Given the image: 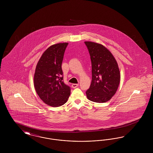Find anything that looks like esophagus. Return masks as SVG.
<instances>
[{
  "instance_id": "esophagus-1",
  "label": "esophagus",
  "mask_w": 153,
  "mask_h": 153,
  "mask_svg": "<svg viewBox=\"0 0 153 153\" xmlns=\"http://www.w3.org/2000/svg\"><path fill=\"white\" fill-rule=\"evenodd\" d=\"M79 86V84H73L72 85V87L73 88H76L77 87Z\"/></svg>"
}]
</instances>
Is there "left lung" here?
Listing matches in <instances>:
<instances>
[{"mask_svg":"<svg viewBox=\"0 0 153 153\" xmlns=\"http://www.w3.org/2000/svg\"><path fill=\"white\" fill-rule=\"evenodd\" d=\"M92 63V81L86 91L92 102H105L115 94L119 87L120 74L117 61L112 53L101 44L84 42Z\"/></svg>","mask_w":153,"mask_h":153,"instance_id":"8db88e82","label":"left lung"}]
</instances>
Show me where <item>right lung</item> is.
Segmentation results:
<instances>
[{"mask_svg": "<svg viewBox=\"0 0 153 153\" xmlns=\"http://www.w3.org/2000/svg\"><path fill=\"white\" fill-rule=\"evenodd\" d=\"M68 43L53 45L44 51L38 61L34 76L36 94L51 107L64 105L71 94V88L64 84L62 62Z\"/></svg>", "mask_w": 153, "mask_h": 153, "instance_id": "right-lung-1", "label": "right lung"}]
</instances>
